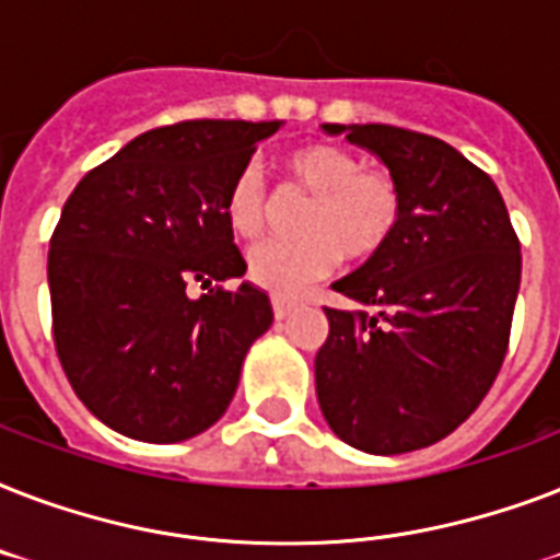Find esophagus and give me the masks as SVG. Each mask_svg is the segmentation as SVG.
Segmentation results:
<instances>
[{
  "label": "esophagus",
  "mask_w": 560,
  "mask_h": 560,
  "mask_svg": "<svg viewBox=\"0 0 560 560\" xmlns=\"http://www.w3.org/2000/svg\"><path fill=\"white\" fill-rule=\"evenodd\" d=\"M299 307V299H290V296H272V314L276 319H288L293 311Z\"/></svg>",
  "instance_id": "esophagus-1"
}]
</instances>
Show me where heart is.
<instances>
[{
  "label": "heart",
  "mask_w": 560,
  "mask_h": 560,
  "mask_svg": "<svg viewBox=\"0 0 560 560\" xmlns=\"http://www.w3.org/2000/svg\"><path fill=\"white\" fill-rule=\"evenodd\" d=\"M290 188L311 197L296 220L299 237H272L249 253V279L288 296L340 264H369L386 253L404 218V191L395 174L363 165L340 144L314 142L284 160ZM272 211L270 186L258 162H244L223 194V218L241 237H258Z\"/></svg>",
  "instance_id": "1"
}]
</instances>
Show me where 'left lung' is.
I'll list each match as a JSON object with an SVG mask.
<instances>
[{"label":"left lung","instance_id":"1","mask_svg":"<svg viewBox=\"0 0 560 560\" xmlns=\"http://www.w3.org/2000/svg\"><path fill=\"white\" fill-rule=\"evenodd\" d=\"M377 153L404 191L386 253L334 284L316 398L342 442L409 453L442 442L494 386L521 290V241L494 179L442 139L325 125Z\"/></svg>","mask_w":560,"mask_h":560}]
</instances>
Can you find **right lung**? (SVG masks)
<instances>
[{
    "label": "right lung",
    "mask_w": 560,
    "mask_h": 560,
    "mask_svg": "<svg viewBox=\"0 0 560 560\" xmlns=\"http://www.w3.org/2000/svg\"><path fill=\"white\" fill-rule=\"evenodd\" d=\"M279 121L148 130L69 194L48 246L57 360L83 407L139 442L209 430L272 323L223 218L229 179ZM207 293L188 300L185 288Z\"/></svg>",
    "instance_id": "add662e5"
}]
</instances>
